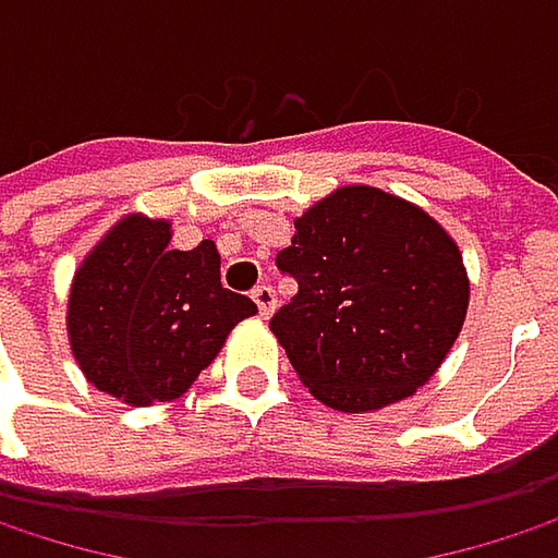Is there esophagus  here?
<instances>
[{"mask_svg": "<svg viewBox=\"0 0 558 558\" xmlns=\"http://www.w3.org/2000/svg\"><path fill=\"white\" fill-rule=\"evenodd\" d=\"M252 300L258 303V313H262L265 319L278 310V293H275L271 283H258V287L252 290Z\"/></svg>", "mask_w": 558, "mask_h": 558, "instance_id": "1", "label": "esophagus"}]
</instances>
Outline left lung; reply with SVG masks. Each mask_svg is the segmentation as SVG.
<instances>
[{
    "label": "left lung",
    "mask_w": 558,
    "mask_h": 558,
    "mask_svg": "<svg viewBox=\"0 0 558 558\" xmlns=\"http://www.w3.org/2000/svg\"><path fill=\"white\" fill-rule=\"evenodd\" d=\"M293 229L278 268L296 293L271 316V332L300 381L345 413L423 388L469 310V275L449 232L378 186H339Z\"/></svg>",
    "instance_id": "1"
}]
</instances>
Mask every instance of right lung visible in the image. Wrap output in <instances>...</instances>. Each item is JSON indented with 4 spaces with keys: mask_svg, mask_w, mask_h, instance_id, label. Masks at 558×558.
I'll use <instances>...</instances> for the list:
<instances>
[{
    "mask_svg": "<svg viewBox=\"0 0 558 558\" xmlns=\"http://www.w3.org/2000/svg\"><path fill=\"white\" fill-rule=\"evenodd\" d=\"M258 306L222 287L209 239L170 248L168 219L125 216L70 283L66 336L89 385L132 403L177 400Z\"/></svg>",
    "mask_w": 558,
    "mask_h": 558,
    "instance_id": "add662e5",
    "label": "right lung"
}]
</instances>
